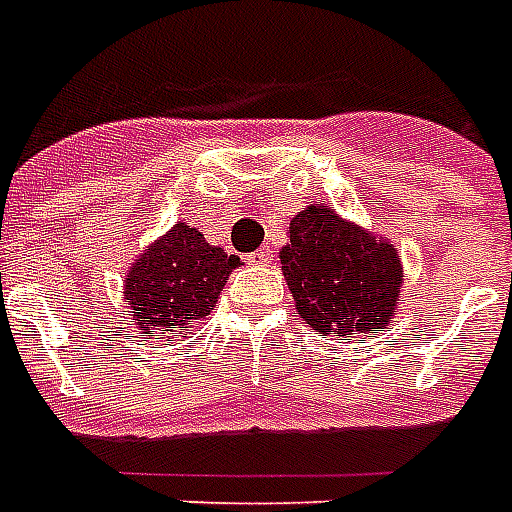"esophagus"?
Listing matches in <instances>:
<instances>
[{
  "label": "esophagus",
  "instance_id": "1",
  "mask_svg": "<svg viewBox=\"0 0 512 512\" xmlns=\"http://www.w3.org/2000/svg\"><path fill=\"white\" fill-rule=\"evenodd\" d=\"M268 260H271V252H268V249H257V252L247 255V263L252 265H265Z\"/></svg>",
  "mask_w": 512,
  "mask_h": 512
}]
</instances>
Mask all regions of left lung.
<instances>
[{
  "mask_svg": "<svg viewBox=\"0 0 512 512\" xmlns=\"http://www.w3.org/2000/svg\"><path fill=\"white\" fill-rule=\"evenodd\" d=\"M287 236L279 252L281 273L305 324L337 337L388 329L404 287V265L388 236L324 204L297 212Z\"/></svg>",
  "mask_w": 512,
  "mask_h": 512,
  "instance_id": "1",
  "label": "left lung"
}]
</instances>
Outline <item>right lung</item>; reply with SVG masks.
Returning a JSON list of instances; mask_svg holds the SVG:
<instances>
[{"mask_svg": "<svg viewBox=\"0 0 512 512\" xmlns=\"http://www.w3.org/2000/svg\"><path fill=\"white\" fill-rule=\"evenodd\" d=\"M241 260L204 239L199 228L175 223L148 244L124 276V308L140 335L156 342L201 324Z\"/></svg>", "mask_w": 512, "mask_h": 512, "instance_id": "1", "label": "right lung"}]
</instances>
